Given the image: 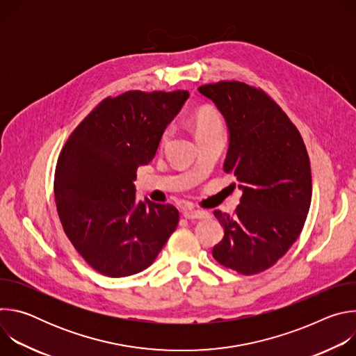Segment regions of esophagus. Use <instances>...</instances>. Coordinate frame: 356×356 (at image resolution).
<instances>
[{
  "instance_id": "34e87169",
  "label": "esophagus",
  "mask_w": 356,
  "mask_h": 356,
  "mask_svg": "<svg viewBox=\"0 0 356 356\" xmlns=\"http://www.w3.org/2000/svg\"><path fill=\"white\" fill-rule=\"evenodd\" d=\"M184 218L187 220H201V218H206L209 216V213L206 211H201V210H193V209H187L183 211Z\"/></svg>"
}]
</instances>
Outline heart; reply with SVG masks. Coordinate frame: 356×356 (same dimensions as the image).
<instances>
[{"label":"heart","instance_id":"obj_1","mask_svg":"<svg viewBox=\"0 0 356 356\" xmlns=\"http://www.w3.org/2000/svg\"><path fill=\"white\" fill-rule=\"evenodd\" d=\"M193 124L197 135L207 134L214 129H222V122L218 113L210 107L198 108L193 115ZM169 136H170V128H166L162 134V143H165Z\"/></svg>","mask_w":356,"mask_h":356}]
</instances>
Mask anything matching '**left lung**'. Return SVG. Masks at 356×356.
Segmentation results:
<instances>
[{
  "instance_id": "8db88e82",
  "label": "left lung",
  "mask_w": 356,
  "mask_h": 356,
  "mask_svg": "<svg viewBox=\"0 0 356 356\" xmlns=\"http://www.w3.org/2000/svg\"><path fill=\"white\" fill-rule=\"evenodd\" d=\"M198 91L227 122L224 172L232 173L242 190L234 216L214 211L224 238L213 248V257L241 275H257L284 255L306 222L312 202L307 149L265 91L241 81L204 84Z\"/></svg>"
}]
</instances>
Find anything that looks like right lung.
Here are the masks:
<instances>
[{"instance_id":"add662e5","label":"right lung","mask_w":356,"mask_h":356,"mask_svg":"<svg viewBox=\"0 0 356 356\" xmlns=\"http://www.w3.org/2000/svg\"><path fill=\"white\" fill-rule=\"evenodd\" d=\"M188 91L107 97L66 140L55 201L65 234L97 272L125 277L149 268L179 222L172 204L136 200V170L155 158Z\"/></svg>"}]
</instances>
